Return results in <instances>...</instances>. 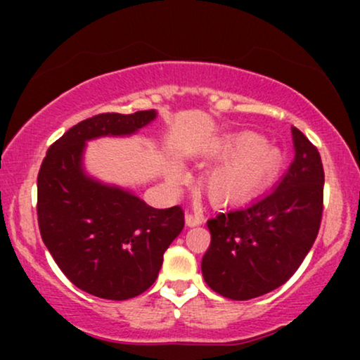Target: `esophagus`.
I'll return each mask as SVG.
<instances>
[{"instance_id": "1", "label": "esophagus", "mask_w": 360, "mask_h": 360, "mask_svg": "<svg viewBox=\"0 0 360 360\" xmlns=\"http://www.w3.org/2000/svg\"><path fill=\"white\" fill-rule=\"evenodd\" d=\"M205 221V217L200 212H188L186 213V225L198 226Z\"/></svg>"}]
</instances>
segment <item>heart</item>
<instances>
[{"label":"heart","mask_w":360,"mask_h":360,"mask_svg":"<svg viewBox=\"0 0 360 360\" xmlns=\"http://www.w3.org/2000/svg\"><path fill=\"white\" fill-rule=\"evenodd\" d=\"M218 154L229 157L206 177L210 198L218 205L245 200L274 174L281 164L278 148L252 131L233 135L218 147Z\"/></svg>","instance_id":"obj_1"}]
</instances>
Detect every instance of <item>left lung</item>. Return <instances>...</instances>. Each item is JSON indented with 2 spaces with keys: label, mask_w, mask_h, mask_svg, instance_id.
<instances>
[{
  "label": "left lung",
  "mask_w": 360,
  "mask_h": 360,
  "mask_svg": "<svg viewBox=\"0 0 360 360\" xmlns=\"http://www.w3.org/2000/svg\"><path fill=\"white\" fill-rule=\"evenodd\" d=\"M291 131L295 160L274 189L206 223L212 243L201 272L229 300H252L283 286L315 243L323 213V164L298 128Z\"/></svg>",
  "instance_id": "1"
}]
</instances>
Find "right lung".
<instances>
[{
	"instance_id": "add662e5",
	"label": "right lung",
	"mask_w": 360,
	"mask_h": 360,
	"mask_svg": "<svg viewBox=\"0 0 360 360\" xmlns=\"http://www.w3.org/2000/svg\"><path fill=\"white\" fill-rule=\"evenodd\" d=\"M155 117L147 110L82 120L49 147L40 166L37 217L42 240L74 286L98 298L123 301L147 291L164 252L184 226L181 206L152 208L82 169L88 140L131 135Z\"/></svg>"
}]
</instances>
